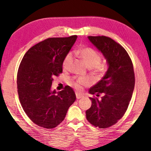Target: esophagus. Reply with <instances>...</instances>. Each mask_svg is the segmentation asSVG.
I'll list each match as a JSON object with an SVG mask.
<instances>
[{
	"instance_id": "34e87169",
	"label": "esophagus",
	"mask_w": 151,
	"mask_h": 151,
	"mask_svg": "<svg viewBox=\"0 0 151 151\" xmlns=\"http://www.w3.org/2000/svg\"><path fill=\"white\" fill-rule=\"evenodd\" d=\"M76 97H77V99H80L83 98V96L82 95H80L79 93H76Z\"/></svg>"
}]
</instances>
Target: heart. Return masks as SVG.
<instances>
[{
	"label": "heart",
	"mask_w": 151,
	"mask_h": 151,
	"mask_svg": "<svg viewBox=\"0 0 151 151\" xmlns=\"http://www.w3.org/2000/svg\"><path fill=\"white\" fill-rule=\"evenodd\" d=\"M77 53L88 68H93L95 71L99 74H102L103 72H105L106 67L105 65L100 63L101 59H102L100 55L94 49L89 48V47H86V48L79 49L77 51ZM72 60H73L72 53H68L65 57L63 62V68L65 70L69 69L72 64ZM88 83V79L86 78H79L75 81L74 80L71 81L70 84L79 91L81 89L82 85H87Z\"/></svg>",
	"instance_id": "heart-1"
}]
</instances>
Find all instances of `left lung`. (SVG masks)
I'll use <instances>...</instances> for the list:
<instances>
[{"label":"left lung","instance_id":"8db88e82","mask_svg":"<svg viewBox=\"0 0 151 151\" xmlns=\"http://www.w3.org/2000/svg\"><path fill=\"white\" fill-rule=\"evenodd\" d=\"M89 41L102 53L108 69L102 79L91 88L89 93L100 100L90 98L91 108L86 119L95 127L106 128L123 117L129 104L134 88V72L128 53L121 45L106 36H88Z\"/></svg>","mask_w":151,"mask_h":151}]
</instances>
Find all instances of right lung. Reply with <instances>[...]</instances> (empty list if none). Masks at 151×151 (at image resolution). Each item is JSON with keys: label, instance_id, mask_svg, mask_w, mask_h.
Returning <instances> with one entry per match:
<instances>
[{"label": "right lung", "instance_id": "right-lung-1", "mask_svg": "<svg viewBox=\"0 0 151 151\" xmlns=\"http://www.w3.org/2000/svg\"><path fill=\"white\" fill-rule=\"evenodd\" d=\"M77 36L51 37L37 43L25 53L17 73V89L23 109L42 127H56L65 117L76 100L67 86L60 92L51 91L53 78L63 72L65 57Z\"/></svg>", "mask_w": 151, "mask_h": 151}]
</instances>
